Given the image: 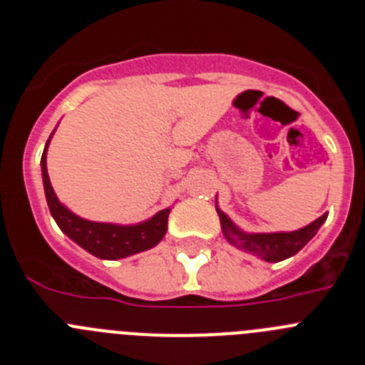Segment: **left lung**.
Returning <instances> with one entry per match:
<instances>
[{
    "instance_id": "obj_1",
    "label": "left lung",
    "mask_w": 365,
    "mask_h": 365,
    "mask_svg": "<svg viewBox=\"0 0 365 365\" xmlns=\"http://www.w3.org/2000/svg\"><path fill=\"white\" fill-rule=\"evenodd\" d=\"M217 210L219 221H221V228L228 243L237 247L240 250L250 252L254 256L261 257V259L269 261V263H276V261H283L287 257L294 256L302 250L309 241L316 235V232L320 230V227L327 219V214L312 221L307 227L299 228L294 232H274V234H247L241 228H237L232 222L225 212H221L215 205Z\"/></svg>"
}]
</instances>
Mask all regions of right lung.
<instances>
[{
    "label": "right lung",
    "instance_id": "1",
    "mask_svg": "<svg viewBox=\"0 0 365 365\" xmlns=\"http://www.w3.org/2000/svg\"><path fill=\"white\" fill-rule=\"evenodd\" d=\"M49 140L45 144L43 155H41V179H43L45 199L49 205L51 215L63 234L69 235L74 243L100 259H120V257L144 252L148 248L160 243L168 230V215L172 208H164L151 219L138 222V225H111V222L87 221V219L78 217L76 214L67 210L66 206L58 201L56 193L51 186L49 173H47Z\"/></svg>",
    "mask_w": 365,
    "mask_h": 365
}]
</instances>
